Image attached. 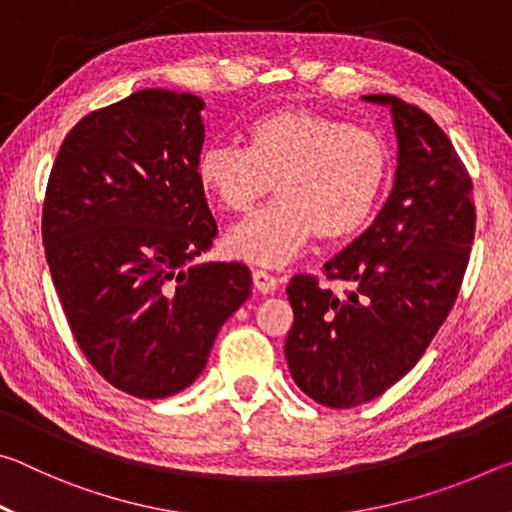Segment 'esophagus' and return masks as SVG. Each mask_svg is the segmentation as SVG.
I'll use <instances>...</instances> for the list:
<instances>
[{"label":"esophagus","instance_id":"1","mask_svg":"<svg viewBox=\"0 0 512 512\" xmlns=\"http://www.w3.org/2000/svg\"><path fill=\"white\" fill-rule=\"evenodd\" d=\"M253 284L259 293H273L277 289V277L268 271H262V268H255Z\"/></svg>","mask_w":512,"mask_h":512}]
</instances>
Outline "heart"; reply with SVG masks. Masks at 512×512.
Masks as SVG:
<instances>
[{"instance_id":"b5f03b06","label":"heart","mask_w":512,"mask_h":512,"mask_svg":"<svg viewBox=\"0 0 512 512\" xmlns=\"http://www.w3.org/2000/svg\"><path fill=\"white\" fill-rule=\"evenodd\" d=\"M196 178L230 214H250L277 185L280 203L237 225L225 246L237 259L280 266L316 235L345 241L366 228L391 178V149L348 119L282 108L248 126L246 149L207 146Z\"/></svg>"}]
</instances>
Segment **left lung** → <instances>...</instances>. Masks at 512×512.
I'll return each instance as SVG.
<instances>
[{
	"instance_id": "obj_1",
	"label": "left lung",
	"mask_w": 512,
	"mask_h": 512,
	"mask_svg": "<svg viewBox=\"0 0 512 512\" xmlns=\"http://www.w3.org/2000/svg\"><path fill=\"white\" fill-rule=\"evenodd\" d=\"M366 99L393 110V192L375 223L323 268L327 282H345L343 293L307 273L287 287L291 377L329 409L375 400L420 361L461 291L476 230L472 178L443 128L391 94Z\"/></svg>"
}]
</instances>
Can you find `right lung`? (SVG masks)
Listing matches in <instances>:
<instances>
[{"label": "right lung", "instance_id": "right-lung-1", "mask_svg": "<svg viewBox=\"0 0 512 512\" xmlns=\"http://www.w3.org/2000/svg\"><path fill=\"white\" fill-rule=\"evenodd\" d=\"M203 101L140 90L65 135L42 203V244L67 325L119 391L160 400L201 375L250 296L241 262L185 266L216 237L196 178Z\"/></svg>", "mask_w": 512, "mask_h": 512}]
</instances>
